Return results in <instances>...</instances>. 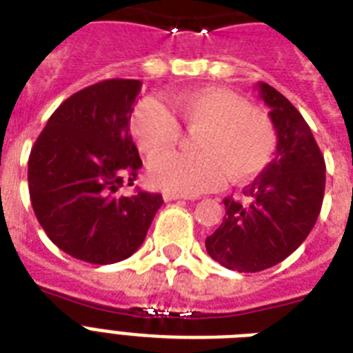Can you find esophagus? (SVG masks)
I'll list each match as a JSON object with an SVG mask.
<instances>
[{"label":"esophagus","instance_id":"obj_1","mask_svg":"<svg viewBox=\"0 0 353 353\" xmlns=\"http://www.w3.org/2000/svg\"><path fill=\"white\" fill-rule=\"evenodd\" d=\"M180 199H190V196L185 195H179V193H171V191H165L163 193V201L171 202V201H180Z\"/></svg>","mask_w":353,"mask_h":353}]
</instances>
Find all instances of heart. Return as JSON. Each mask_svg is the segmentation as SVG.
<instances>
[{
    "label": "heart",
    "instance_id": "obj_1",
    "mask_svg": "<svg viewBox=\"0 0 353 353\" xmlns=\"http://www.w3.org/2000/svg\"><path fill=\"white\" fill-rule=\"evenodd\" d=\"M173 105L185 127L202 132L195 139L196 157L169 152L152 160L149 180L160 190L199 195L219 190L226 176L243 184L274 158L278 138L270 117L236 92L217 86L190 90L174 95ZM130 130L151 157L173 149L182 134L173 112L157 97L136 106Z\"/></svg>",
    "mask_w": 353,
    "mask_h": 353
}]
</instances>
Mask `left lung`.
Returning <instances> with one entry per match:
<instances>
[{
	"label": "left lung",
	"instance_id": "obj_1",
	"mask_svg": "<svg viewBox=\"0 0 353 353\" xmlns=\"http://www.w3.org/2000/svg\"><path fill=\"white\" fill-rule=\"evenodd\" d=\"M256 88L278 134L276 157L243 199L226 196L225 219L206 237L212 259L237 272H259L291 256L315 226L326 185L324 157L302 114L269 84Z\"/></svg>",
	"mask_w": 353,
	"mask_h": 353
}]
</instances>
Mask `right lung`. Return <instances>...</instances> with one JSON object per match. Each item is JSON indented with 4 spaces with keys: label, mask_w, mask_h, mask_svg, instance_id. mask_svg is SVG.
<instances>
[{
    "label": "right lung",
    "mask_w": 353,
    "mask_h": 353,
    "mask_svg": "<svg viewBox=\"0 0 353 353\" xmlns=\"http://www.w3.org/2000/svg\"><path fill=\"white\" fill-rule=\"evenodd\" d=\"M141 83L108 79L62 103L49 117L29 157V195L51 241L94 265L117 263L145 239L162 195L134 184L141 158L130 136V116Z\"/></svg>",
    "instance_id": "1"
}]
</instances>
